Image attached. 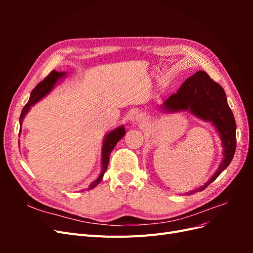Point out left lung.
Here are the masks:
<instances>
[{"label": "left lung", "mask_w": 253, "mask_h": 253, "mask_svg": "<svg viewBox=\"0 0 253 253\" xmlns=\"http://www.w3.org/2000/svg\"><path fill=\"white\" fill-rule=\"evenodd\" d=\"M160 108L164 112L188 110L198 118L212 122L218 131L224 147L223 162L208 182L195 191H191L189 194L203 191L230 165L235 153L236 125L224 88L213 81L206 72H196L183 82L177 93L171 95Z\"/></svg>", "instance_id": "obj_1"}]
</instances>
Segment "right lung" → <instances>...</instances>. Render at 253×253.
Returning <instances> with one entry per match:
<instances>
[{"instance_id":"right-lung-1","label":"right lung","mask_w":253,"mask_h":253,"mask_svg":"<svg viewBox=\"0 0 253 253\" xmlns=\"http://www.w3.org/2000/svg\"><path fill=\"white\" fill-rule=\"evenodd\" d=\"M65 74L64 73H58L56 71H52L46 78H45L43 81H41L38 85L33 89L32 94H30L29 100L28 102L25 104L24 108H23L22 112H21V116H20V125L22 126V122L23 119H24L25 115L28 113V111L30 110L32 106L37 103L38 101L42 99L45 95H47L49 91L52 89V87L55 86V84L57 83V81L59 79H61L62 77H64ZM20 135V133H19ZM126 135V129L125 126H119L116 129H113L112 132H110L108 135L105 136L104 141H103V145H102V157H101V162H102V170L100 175L98 176V178L96 180H94L93 182L90 183L88 186V190L95 188L99 182L102 180L103 175L108 169L109 166V162H110V155L111 152L114 150L115 145L117 144V142Z\"/></svg>"}]
</instances>
